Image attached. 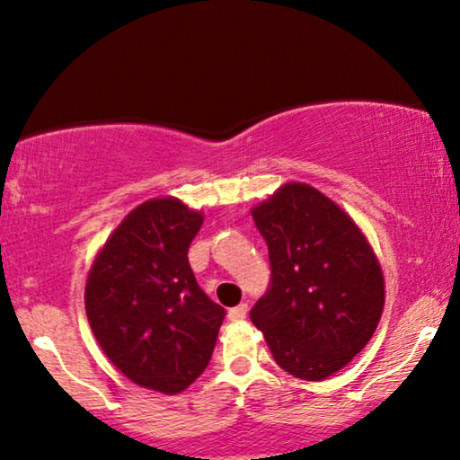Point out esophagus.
Segmentation results:
<instances>
[{"label":"esophagus","mask_w":460,"mask_h":460,"mask_svg":"<svg viewBox=\"0 0 460 460\" xmlns=\"http://www.w3.org/2000/svg\"><path fill=\"white\" fill-rule=\"evenodd\" d=\"M246 314H248V305L246 303H240V305H237V307L229 309V320L231 322H242L243 317H246Z\"/></svg>","instance_id":"34e87169"}]
</instances>
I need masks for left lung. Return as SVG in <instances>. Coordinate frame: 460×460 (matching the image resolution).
I'll return each instance as SVG.
<instances>
[{"mask_svg":"<svg viewBox=\"0 0 460 460\" xmlns=\"http://www.w3.org/2000/svg\"><path fill=\"white\" fill-rule=\"evenodd\" d=\"M265 237L271 286L250 311L279 368L323 381L375 334L385 278L368 237L328 195L286 182L252 208Z\"/></svg>","mask_w":460,"mask_h":460,"instance_id":"obj_1","label":"left lung"}]
</instances>
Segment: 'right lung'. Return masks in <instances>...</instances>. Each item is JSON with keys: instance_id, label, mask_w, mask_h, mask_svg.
I'll return each instance as SVG.
<instances>
[{"instance_id": "right-lung-1", "label": "right lung", "mask_w": 460, "mask_h": 460, "mask_svg": "<svg viewBox=\"0 0 460 460\" xmlns=\"http://www.w3.org/2000/svg\"><path fill=\"white\" fill-rule=\"evenodd\" d=\"M201 223L204 214L179 198L143 201L98 250L85 279L98 345L132 383L166 395L206 370L225 320L187 259Z\"/></svg>"}]
</instances>
